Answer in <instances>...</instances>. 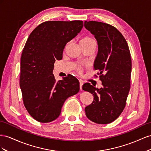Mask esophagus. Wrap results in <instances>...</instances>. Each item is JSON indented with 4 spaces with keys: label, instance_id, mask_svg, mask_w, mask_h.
<instances>
[{
    "label": "esophagus",
    "instance_id": "1",
    "mask_svg": "<svg viewBox=\"0 0 151 151\" xmlns=\"http://www.w3.org/2000/svg\"><path fill=\"white\" fill-rule=\"evenodd\" d=\"M80 82V90H82V85H83V81L81 80H79Z\"/></svg>",
    "mask_w": 151,
    "mask_h": 151
}]
</instances>
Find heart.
Returning <instances> with one entry per match:
<instances>
[{
	"label": "heart",
	"mask_w": 151,
	"mask_h": 151,
	"mask_svg": "<svg viewBox=\"0 0 151 151\" xmlns=\"http://www.w3.org/2000/svg\"><path fill=\"white\" fill-rule=\"evenodd\" d=\"M92 42H94V41L91 37H85L83 38H81V40H80V45H87V44H90V43H92ZM66 47H67V45L66 46L65 49H66ZM76 70L79 73H81L83 70V66H81V65H79L78 66H76Z\"/></svg>",
	"instance_id": "1"
}]
</instances>
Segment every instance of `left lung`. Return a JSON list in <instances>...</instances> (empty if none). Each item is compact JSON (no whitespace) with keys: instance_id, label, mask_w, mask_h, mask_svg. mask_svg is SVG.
Here are the masks:
<instances>
[{"instance_id":"left-lung-1","label":"left lung","mask_w":151,"mask_h":151,"mask_svg":"<svg viewBox=\"0 0 151 151\" xmlns=\"http://www.w3.org/2000/svg\"><path fill=\"white\" fill-rule=\"evenodd\" d=\"M84 27L97 40L94 70L99 71L97 75L103 86L98 89L90 83L83 84V90L93 97L85 107V114L94 123L108 124L119 117L126 106L130 89V52L125 38L113 26L91 21H85Z\"/></svg>"}]
</instances>
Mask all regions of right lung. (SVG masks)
<instances>
[{
	"instance_id": "1",
	"label": "right lung",
	"mask_w": 151,
	"mask_h": 151,
	"mask_svg": "<svg viewBox=\"0 0 151 151\" xmlns=\"http://www.w3.org/2000/svg\"><path fill=\"white\" fill-rule=\"evenodd\" d=\"M82 21H49L33 30L21 57L19 85L23 104L33 118L49 123L61 114L64 102L79 92L80 83L71 75L57 81L52 71L64 47L80 32Z\"/></svg>"
}]
</instances>
